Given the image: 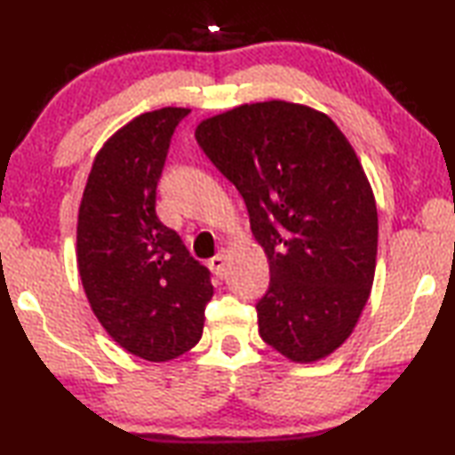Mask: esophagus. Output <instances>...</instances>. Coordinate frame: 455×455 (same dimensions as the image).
<instances>
[{
  "label": "esophagus",
  "mask_w": 455,
  "mask_h": 455,
  "mask_svg": "<svg viewBox=\"0 0 455 455\" xmlns=\"http://www.w3.org/2000/svg\"><path fill=\"white\" fill-rule=\"evenodd\" d=\"M211 268L214 271V275L219 276V279H222V276L227 275V251L222 249L217 257L211 259Z\"/></svg>",
  "instance_id": "34e87169"
}]
</instances>
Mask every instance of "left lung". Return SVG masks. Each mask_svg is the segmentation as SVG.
<instances>
[{"mask_svg": "<svg viewBox=\"0 0 455 455\" xmlns=\"http://www.w3.org/2000/svg\"><path fill=\"white\" fill-rule=\"evenodd\" d=\"M196 142L244 198L271 283L259 333L295 363L341 347L377 263V206L363 166L327 114L284 100L243 104L196 126Z\"/></svg>", "mask_w": 455, "mask_h": 455, "instance_id": "1", "label": "left lung"}]
</instances>
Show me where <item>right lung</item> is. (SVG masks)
<instances>
[{
    "mask_svg": "<svg viewBox=\"0 0 455 455\" xmlns=\"http://www.w3.org/2000/svg\"><path fill=\"white\" fill-rule=\"evenodd\" d=\"M188 108L140 114L96 154L78 212L80 279L92 311L122 349L171 361L203 337L209 268L156 214L171 138Z\"/></svg>",
    "mask_w": 455,
    "mask_h": 455,
    "instance_id": "1",
    "label": "right lung"
}]
</instances>
